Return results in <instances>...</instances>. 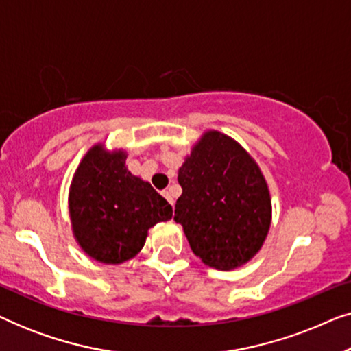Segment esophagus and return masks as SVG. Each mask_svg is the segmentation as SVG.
Here are the masks:
<instances>
[{
  "label": "esophagus",
  "mask_w": 351,
  "mask_h": 351,
  "mask_svg": "<svg viewBox=\"0 0 351 351\" xmlns=\"http://www.w3.org/2000/svg\"><path fill=\"white\" fill-rule=\"evenodd\" d=\"M162 196H165V198H166L167 201H169V203H171L172 206H174V198H172V195H171V191H169V190H165V191H162Z\"/></svg>",
  "instance_id": "34e87169"
}]
</instances>
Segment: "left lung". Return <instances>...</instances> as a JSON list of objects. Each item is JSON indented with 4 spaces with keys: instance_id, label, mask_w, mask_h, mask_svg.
Returning a JSON list of instances; mask_svg holds the SVG:
<instances>
[{
    "instance_id": "8db88e82",
    "label": "left lung",
    "mask_w": 351,
    "mask_h": 351,
    "mask_svg": "<svg viewBox=\"0 0 351 351\" xmlns=\"http://www.w3.org/2000/svg\"><path fill=\"white\" fill-rule=\"evenodd\" d=\"M182 195L174 220L195 256L215 270H234L256 257L271 225L265 176L246 148L208 129L179 167Z\"/></svg>"
}]
</instances>
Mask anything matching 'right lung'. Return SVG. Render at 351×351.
Returning <instances> with one entry per match:
<instances>
[{"label":"right lung","mask_w":351,"mask_h":351,"mask_svg":"<svg viewBox=\"0 0 351 351\" xmlns=\"http://www.w3.org/2000/svg\"><path fill=\"white\" fill-rule=\"evenodd\" d=\"M128 152L104 142L86 152L69 193L75 241L86 256L119 265L142 251L148 230L172 219V206L126 167Z\"/></svg>","instance_id":"add662e5"}]
</instances>
